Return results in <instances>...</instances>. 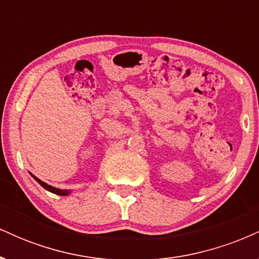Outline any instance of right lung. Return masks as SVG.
I'll use <instances>...</instances> for the list:
<instances>
[{
    "mask_svg": "<svg viewBox=\"0 0 259 259\" xmlns=\"http://www.w3.org/2000/svg\"><path fill=\"white\" fill-rule=\"evenodd\" d=\"M32 177H34V175H32ZM34 179L36 180L37 183L40 184V185L44 187V189L49 190V191L53 192V194H56V195H59V196H65V195H68V194H69V191H67V190H59V189H56V187H52V186L47 185L46 183H44V181H41L40 179H37L36 177H34Z\"/></svg>",
    "mask_w": 259,
    "mask_h": 259,
    "instance_id": "right-lung-1",
    "label": "right lung"
}]
</instances>
